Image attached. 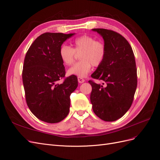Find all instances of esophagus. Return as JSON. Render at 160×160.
<instances>
[{
    "label": "esophagus",
    "instance_id": "obj_1",
    "mask_svg": "<svg viewBox=\"0 0 160 160\" xmlns=\"http://www.w3.org/2000/svg\"><path fill=\"white\" fill-rule=\"evenodd\" d=\"M78 81H79V83H84V82H85V79L82 78V77H78Z\"/></svg>",
    "mask_w": 160,
    "mask_h": 160
}]
</instances>
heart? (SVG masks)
Here are the masks:
<instances>
[{
    "instance_id": "obj_1",
    "label": "heart",
    "mask_w": 160,
    "mask_h": 160,
    "mask_svg": "<svg viewBox=\"0 0 160 160\" xmlns=\"http://www.w3.org/2000/svg\"><path fill=\"white\" fill-rule=\"evenodd\" d=\"M72 48L63 45L59 49L60 59L67 66L73 64L76 53L79 54V59L68 70L69 75L84 77L91 70V66L98 67L103 62L107 47L105 43L89 35H82L72 41Z\"/></svg>"
}]
</instances>
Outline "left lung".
<instances>
[{"mask_svg": "<svg viewBox=\"0 0 160 160\" xmlns=\"http://www.w3.org/2000/svg\"><path fill=\"white\" fill-rule=\"evenodd\" d=\"M104 40L107 53L103 62L91 76L90 100L95 114L105 122H114L124 115L132 105L137 88L135 56L128 41L119 33L105 28H93Z\"/></svg>", "mask_w": 160, "mask_h": 160, "instance_id": "obj_1", "label": "left lung"}]
</instances>
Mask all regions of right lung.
<instances>
[{
	"label": "right lung",
	"mask_w": 160,
	"mask_h": 160,
	"mask_svg": "<svg viewBox=\"0 0 160 160\" xmlns=\"http://www.w3.org/2000/svg\"><path fill=\"white\" fill-rule=\"evenodd\" d=\"M74 33L45 32L38 37L27 51L24 61L22 82L27 104L42 122H60L69 112L70 95L78 86L75 75L65 78V69L59 49Z\"/></svg>",
	"instance_id": "right-lung-1"
}]
</instances>
